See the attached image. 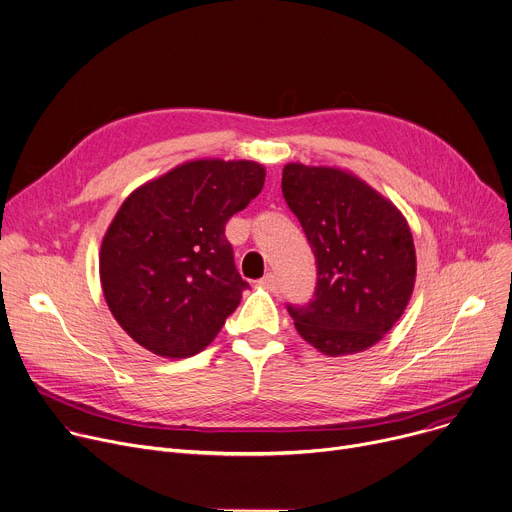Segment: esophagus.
Here are the masks:
<instances>
[{
    "label": "esophagus",
    "instance_id": "esophagus-1",
    "mask_svg": "<svg viewBox=\"0 0 512 512\" xmlns=\"http://www.w3.org/2000/svg\"><path fill=\"white\" fill-rule=\"evenodd\" d=\"M259 284H261L263 288L275 292V290H277V277H275L273 273H265V277H263V280H261Z\"/></svg>",
    "mask_w": 512,
    "mask_h": 512
}]
</instances>
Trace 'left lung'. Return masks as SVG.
<instances>
[{"mask_svg":"<svg viewBox=\"0 0 512 512\" xmlns=\"http://www.w3.org/2000/svg\"><path fill=\"white\" fill-rule=\"evenodd\" d=\"M282 192L316 257V290L288 306L300 337L329 357L374 347L404 314L416 280L406 218L339 167L288 163Z\"/></svg>","mask_w":512,"mask_h":512,"instance_id":"left-lung-1","label":"left lung"}]
</instances>
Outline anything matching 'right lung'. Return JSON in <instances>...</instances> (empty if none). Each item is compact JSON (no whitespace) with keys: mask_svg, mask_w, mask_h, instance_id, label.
<instances>
[{"mask_svg":"<svg viewBox=\"0 0 512 512\" xmlns=\"http://www.w3.org/2000/svg\"><path fill=\"white\" fill-rule=\"evenodd\" d=\"M265 183L255 161L196 159L136 188L100 249L106 304L130 339L167 359L192 357L220 333L249 284L224 226Z\"/></svg>","mask_w":512,"mask_h":512,"instance_id":"obj_1","label":"right lung"}]
</instances>
